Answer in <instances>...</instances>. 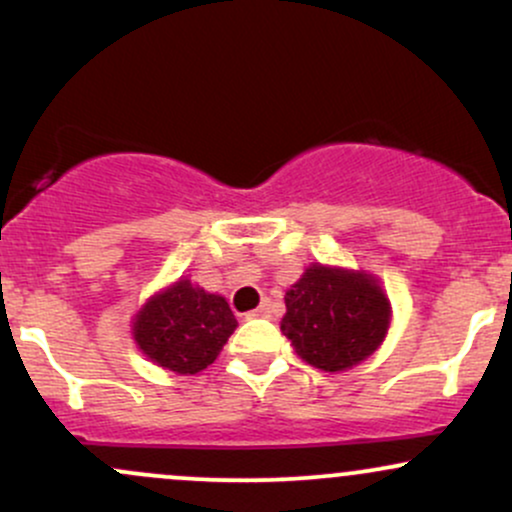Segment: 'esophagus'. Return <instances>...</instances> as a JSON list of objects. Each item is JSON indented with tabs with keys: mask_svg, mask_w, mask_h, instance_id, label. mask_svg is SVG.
I'll list each match as a JSON object with an SVG mask.
<instances>
[{
	"mask_svg": "<svg viewBox=\"0 0 512 512\" xmlns=\"http://www.w3.org/2000/svg\"><path fill=\"white\" fill-rule=\"evenodd\" d=\"M245 317H248V320H255V317H272V308H269V303H264L257 310H250Z\"/></svg>",
	"mask_w": 512,
	"mask_h": 512,
	"instance_id": "obj_1",
	"label": "esophagus"
}]
</instances>
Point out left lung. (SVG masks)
I'll use <instances>...</instances> for the list:
<instances>
[{
	"instance_id": "8db88e82",
	"label": "left lung",
	"mask_w": 512,
	"mask_h": 512,
	"mask_svg": "<svg viewBox=\"0 0 512 512\" xmlns=\"http://www.w3.org/2000/svg\"><path fill=\"white\" fill-rule=\"evenodd\" d=\"M284 301L281 332L303 361L330 373L368 358L390 327V301L363 272L313 264Z\"/></svg>"
}]
</instances>
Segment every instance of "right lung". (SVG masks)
<instances>
[{"mask_svg": "<svg viewBox=\"0 0 512 512\" xmlns=\"http://www.w3.org/2000/svg\"><path fill=\"white\" fill-rule=\"evenodd\" d=\"M236 327L226 298L180 279L139 310L132 334L156 366L195 375L216 361Z\"/></svg>", "mask_w": 512, "mask_h": 512, "instance_id": "1", "label": "right lung"}]
</instances>
